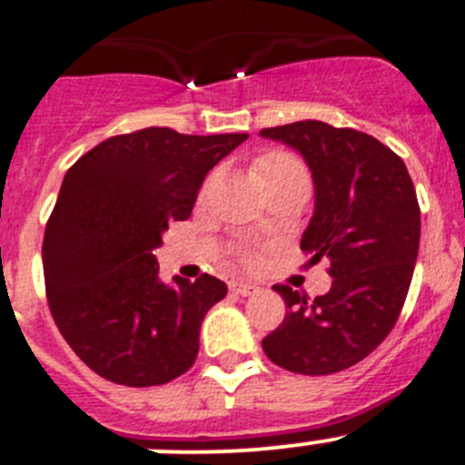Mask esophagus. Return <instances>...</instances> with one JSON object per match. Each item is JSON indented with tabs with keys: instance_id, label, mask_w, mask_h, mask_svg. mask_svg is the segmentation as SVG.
<instances>
[{
	"instance_id": "obj_1",
	"label": "esophagus",
	"mask_w": 465,
	"mask_h": 465,
	"mask_svg": "<svg viewBox=\"0 0 465 465\" xmlns=\"http://www.w3.org/2000/svg\"><path fill=\"white\" fill-rule=\"evenodd\" d=\"M230 291L235 292V295L249 297V295H253V292H258V285L244 283V281H232V283H230Z\"/></svg>"
}]
</instances>
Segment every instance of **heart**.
I'll list each match as a JSON object with an SVG mask.
<instances>
[{
    "mask_svg": "<svg viewBox=\"0 0 465 465\" xmlns=\"http://www.w3.org/2000/svg\"><path fill=\"white\" fill-rule=\"evenodd\" d=\"M258 168H300L302 170V165L297 163L295 159H291V156L274 154V156H265V159H261Z\"/></svg>",
    "mask_w": 465,
    "mask_h": 465,
    "instance_id": "obj_1",
    "label": "heart"
}]
</instances>
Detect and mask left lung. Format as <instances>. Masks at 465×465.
Here are the masks:
<instances>
[{
    "mask_svg": "<svg viewBox=\"0 0 465 465\" xmlns=\"http://www.w3.org/2000/svg\"><path fill=\"white\" fill-rule=\"evenodd\" d=\"M297 149L313 177V216L302 235L311 265L330 261L327 295L306 300L274 285L285 318L262 339L281 369L330 376L376 351L397 322L420 249V204L406 163L355 129L306 119L262 129Z\"/></svg>",
    "mask_w": 465,
    "mask_h": 465,
    "instance_id": "obj_1",
    "label": "left lung"
}]
</instances>
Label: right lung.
Masks as SVG:
<instances>
[{"instance_id": "add662e5", "label": "right lung", "mask_w": 465, "mask_h": 465, "mask_svg": "<svg viewBox=\"0 0 465 465\" xmlns=\"http://www.w3.org/2000/svg\"><path fill=\"white\" fill-rule=\"evenodd\" d=\"M246 138L149 126L104 140L68 168L45 225V292L68 346L105 381L163 385L195 361L203 318L228 285L210 274L163 283L154 249Z\"/></svg>"}]
</instances>
